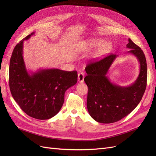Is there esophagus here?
Masks as SVG:
<instances>
[{"label":"esophagus","instance_id":"obj_1","mask_svg":"<svg viewBox=\"0 0 156 156\" xmlns=\"http://www.w3.org/2000/svg\"><path fill=\"white\" fill-rule=\"evenodd\" d=\"M84 79V73L83 72H80L78 74V81L79 83H83Z\"/></svg>","mask_w":156,"mask_h":156}]
</instances>
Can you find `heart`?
Here are the masks:
<instances>
[{
	"label": "heart",
	"mask_w": 156,
	"mask_h": 156,
	"mask_svg": "<svg viewBox=\"0 0 156 156\" xmlns=\"http://www.w3.org/2000/svg\"><path fill=\"white\" fill-rule=\"evenodd\" d=\"M83 48L87 51L98 48L96 55V57H100L109 53L112 48V45L111 42L105 41L101 38H92L84 41L83 44Z\"/></svg>",
	"instance_id": "b5f03b06"
}]
</instances>
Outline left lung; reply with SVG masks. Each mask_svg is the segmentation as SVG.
Listing matches in <instances>:
<instances>
[{"mask_svg": "<svg viewBox=\"0 0 156 156\" xmlns=\"http://www.w3.org/2000/svg\"><path fill=\"white\" fill-rule=\"evenodd\" d=\"M127 53L134 55L140 64V72L136 81L128 87L112 83L107 73L116 55L88 64L84 81L88 88L87 105L90 115L102 124L113 123L123 119L135 109L142 99L147 81V64L145 55L138 45L128 39Z\"/></svg>", "mask_w": 156, "mask_h": 156, "instance_id": "obj_1", "label": "left lung"}]
</instances>
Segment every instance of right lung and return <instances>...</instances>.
Returning <instances> with one entry per match:
<instances>
[{"label":"right lung","instance_id":"add662e5","mask_svg":"<svg viewBox=\"0 0 156 156\" xmlns=\"http://www.w3.org/2000/svg\"><path fill=\"white\" fill-rule=\"evenodd\" d=\"M34 34L28 35L13 49L9 68V86L14 100L27 115L47 120L60 111L65 92L77 82V72L56 68L28 72L23 57V42Z\"/></svg>","mask_w":156,"mask_h":156}]
</instances>
